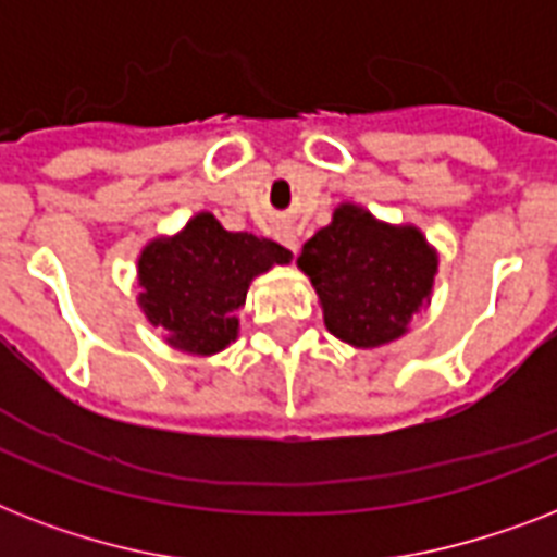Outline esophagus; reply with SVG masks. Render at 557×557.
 <instances>
[{
    "mask_svg": "<svg viewBox=\"0 0 557 557\" xmlns=\"http://www.w3.org/2000/svg\"><path fill=\"white\" fill-rule=\"evenodd\" d=\"M280 243L286 245L292 253H297V248H300V239H297L295 227H283V231H280Z\"/></svg>",
    "mask_w": 557,
    "mask_h": 557,
    "instance_id": "34e87169",
    "label": "esophagus"
}]
</instances>
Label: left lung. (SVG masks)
Here are the masks:
<instances>
[{
    "label": "left lung",
    "instance_id": "obj_1",
    "mask_svg": "<svg viewBox=\"0 0 557 557\" xmlns=\"http://www.w3.org/2000/svg\"><path fill=\"white\" fill-rule=\"evenodd\" d=\"M297 265L321 297L332 335L352 347H381L405 335L431 295L436 253L416 227L381 225L341 205L332 225L304 245Z\"/></svg>",
    "mask_w": 557,
    "mask_h": 557
}]
</instances>
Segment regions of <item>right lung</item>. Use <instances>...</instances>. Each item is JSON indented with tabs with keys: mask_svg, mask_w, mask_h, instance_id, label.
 Here are the masks:
<instances>
[{
	"mask_svg": "<svg viewBox=\"0 0 557 557\" xmlns=\"http://www.w3.org/2000/svg\"><path fill=\"white\" fill-rule=\"evenodd\" d=\"M292 260L283 245L253 234H231L216 216L199 213L173 239H156L141 251V309L173 347L210 356L236 338V309L248 283L274 262Z\"/></svg>",
	"mask_w": 557,
	"mask_h": 557,
	"instance_id": "add662e5",
	"label": "right lung"
}]
</instances>
